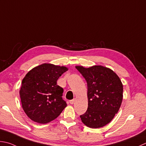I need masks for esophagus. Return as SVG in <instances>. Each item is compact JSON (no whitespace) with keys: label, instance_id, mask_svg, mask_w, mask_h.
<instances>
[{"label":"esophagus","instance_id":"34e87169","mask_svg":"<svg viewBox=\"0 0 146 146\" xmlns=\"http://www.w3.org/2000/svg\"><path fill=\"white\" fill-rule=\"evenodd\" d=\"M75 100H76V99H73V100H70L69 102L70 104H74V102H75Z\"/></svg>","mask_w":146,"mask_h":146}]
</instances>
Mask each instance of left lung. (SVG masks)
I'll use <instances>...</instances> for the list:
<instances>
[{
  "label": "left lung",
  "mask_w": 146,
  "mask_h": 146,
  "mask_svg": "<svg viewBox=\"0 0 146 146\" xmlns=\"http://www.w3.org/2000/svg\"><path fill=\"white\" fill-rule=\"evenodd\" d=\"M87 82L88 106L80 116L88 127L98 128L108 124L121 107L123 86L117 74L111 68L102 65L86 68L76 66Z\"/></svg>",
  "instance_id": "obj_1"
}]
</instances>
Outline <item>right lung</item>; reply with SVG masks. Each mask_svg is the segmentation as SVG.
Wrapping results in <instances>:
<instances>
[{
    "mask_svg": "<svg viewBox=\"0 0 146 146\" xmlns=\"http://www.w3.org/2000/svg\"><path fill=\"white\" fill-rule=\"evenodd\" d=\"M67 70L65 66L45 63L33 68L23 79L20 90L22 108L33 121L48 123L67 107L62 99L64 89L56 84Z\"/></svg>",
    "mask_w": 146,
    "mask_h": 146,
    "instance_id": "right-lung-1",
    "label": "right lung"
}]
</instances>
